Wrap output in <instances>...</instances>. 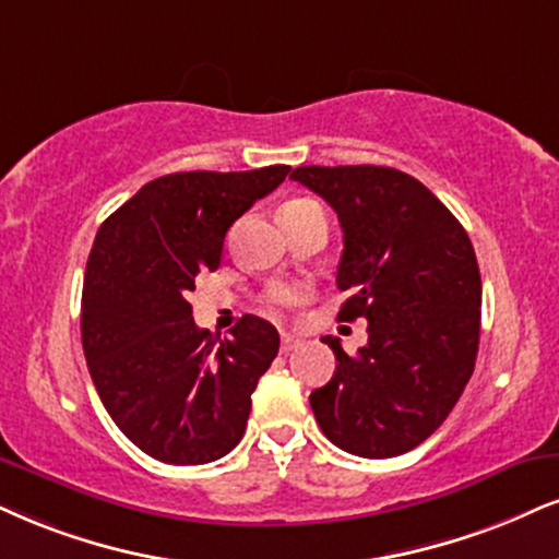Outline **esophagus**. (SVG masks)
<instances>
[{
  "instance_id": "1",
  "label": "esophagus",
  "mask_w": 559,
  "mask_h": 559,
  "mask_svg": "<svg viewBox=\"0 0 559 559\" xmlns=\"http://www.w3.org/2000/svg\"><path fill=\"white\" fill-rule=\"evenodd\" d=\"M300 347V340L298 336H293V334H282V353H293V349H298Z\"/></svg>"
}]
</instances>
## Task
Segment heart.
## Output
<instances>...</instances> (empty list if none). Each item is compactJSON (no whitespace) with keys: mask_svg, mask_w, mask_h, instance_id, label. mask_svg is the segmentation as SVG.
Masks as SVG:
<instances>
[{"mask_svg":"<svg viewBox=\"0 0 559 559\" xmlns=\"http://www.w3.org/2000/svg\"><path fill=\"white\" fill-rule=\"evenodd\" d=\"M311 204H319V202H313V199H298V202L287 204L285 210H293V206H311ZM295 300H298V290H293V287H280V290H274L272 295H269V306H272L274 311L290 308Z\"/></svg>","mask_w":559,"mask_h":559,"instance_id":"1","label":"heart"}]
</instances>
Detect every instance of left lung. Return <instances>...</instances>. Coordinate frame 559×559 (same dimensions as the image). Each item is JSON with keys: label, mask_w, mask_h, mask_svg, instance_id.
Returning a JSON list of instances; mask_svg holds the SVG:
<instances>
[{"label": "left lung", "mask_w": 559, "mask_h": 559, "mask_svg": "<svg viewBox=\"0 0 559 559\" xmlns=\"http://www.w3.org/2000/svg\"><path fill=\"white\" fill-rule=\"evenodd\" d=\"M332 204L344 233L340 321H368L332 381L311 394L323 436L362 459L412 451L443 425L474 373L481 280L474 246L417 178L383 165H302L290 174Z\"/></svg>", "instance_id": "8db88e82"}]
</instances>
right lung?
Listing matches in <instances>:
<instances>
[{
    "label": "right lung",
    "mask_w": 559,
    "mask_h": 559,
    "mask_svg": "<svg viewBox=\"0 0 559 559\" xmlns=\"http://www.w3.org/2000/svg\"><path fill=\"white\" fill-rule=\"evenodd\" d=\"M287 174L290 165L160 176L95 236L82 287L90 376L123 436L163 464H210L243 438L277 329L246 313L230 336H212L186 298L199 272L219 266L230 225Z\"/></svg>",
    "instance_id": "right-lung-1"
}]
</instances>
